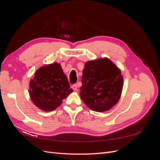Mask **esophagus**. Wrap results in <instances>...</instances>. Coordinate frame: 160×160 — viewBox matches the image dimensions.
Wrapping results in <instances>:
<instances>
[{
  "label": "esophagus",
  "instance_id": "obj_1",
  "mask_svg": "<svg viewBox=\"0 0 160 160\" xmlns=\"http://www.w3.org/2000/svg\"><path fill=\"white\" fill-rule=\"evenodd\" d=\"M71 88H72V89H73L74 91H77V85L76 84L72 85L71 86Z\"/></svg>",
  "mask_w": 160,
  "mask_h": 160
}]
</instances>
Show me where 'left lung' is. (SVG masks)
I'll return each mask as SVG.
<instances>
[{
  "label": "left lung",
  "instance_id": "left-lung-1",
  "mask_svg": "<svg viewBox=\"0 0 160 160\" xmlns=\"http://www.w3.org/2000/svg\"><path fill=\"white\" fill-rule=\"evenodd\" d=\"M80 97L92 110L103 112L118 102L123 88L121 71L108 59L86 62Z\"/></svg>",
  "mask_w": 160,
  "mask_h": 160
}]
</instances>
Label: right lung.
Instances as JSON below:
<instances>
[{
	"instance_id": "add662e5",
	"label": "right lung",
	"mask_w": 160,
	"mask_h": 160,
	"mask_svg": "<svg viewBox=\"0 0 160 160\" xmlns=\"http://www.w3.org/2000/svg\"><path fill=\"white\" fill-rule=\"evenodd\" d=\"M59 64L43 66L38 69L29 84L32 102L45 111L55 110L72 89Z\"/></svg>"
}]
</instances>
